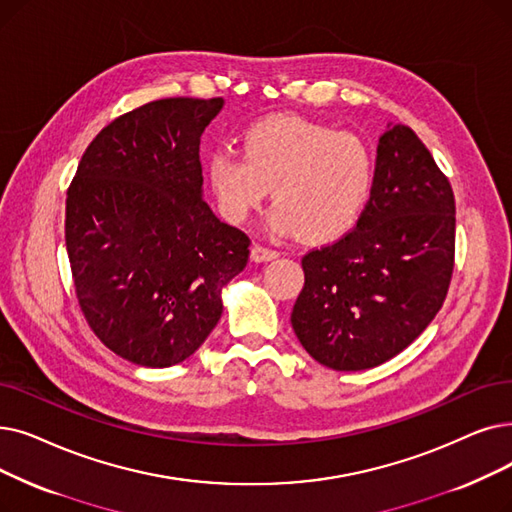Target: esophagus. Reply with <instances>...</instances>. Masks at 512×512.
Masks as SVG:
<instances>
[{
	"instance_id": "esophagus-1",
	"label": "esophagus",
	"mask_w": 512,
	"mask_h": 512,
	"mask_svg": "<svg viewBox=\"0 0 512 512\" xmlns=\"http://www.w3.org/2000/svg\"><path fill=\"white\" fill-rule=\"evenodd\" d=\"M278 257V251L276 249H270V247H263V244H253L251 247V259L255 263H263V261H272Z\"/></svg>"
}]
</instances>
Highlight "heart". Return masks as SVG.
I'll list each match as a JSON object with an SVG mask.
<instances>
[{"instance_id": "obj_1", "label": "heart", "mask_w": 512, "mask_h": 512, "mask_svg": "<svg viewBox=\"0 0 512 512\" xmlns=\"http://www.w3.org/2000/svg\"><path fill=\"white\" fill-rule=\"evenodd\" d=\"M242 154L219 148L207 161V180L230 224H242L272 192L270 224L320 244L347 234L372 190L374 163L353 133L295 115H272L240 138Z\"/></svg>"}]
</instances>
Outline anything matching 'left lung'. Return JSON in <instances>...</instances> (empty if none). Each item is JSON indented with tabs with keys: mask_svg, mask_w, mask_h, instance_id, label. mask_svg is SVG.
Wrapping results in <instances>:
<instances>
[{
	"mask_svg": "<svg viewBox=\"0 0 512 512\" xmlns=\"http://www.w3.org/2000/svg\"><path fill=\"white\" fill-rule=\"evenodd\" d=\"M454 244L448 177L408 125H389L358 224L301 259L305 284L291 314L297 339L332 370L391 360L446 301Z\"/></svg>",
	"mask_w": 512,
	"mask_h": 512,
	"instance_id": "obj_1",
	"label": "left lung"
}]
</instances>
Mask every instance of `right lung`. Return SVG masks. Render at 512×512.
Instances as JSON below:
<instances>
[{"instance_id":"obj_1","label":"right lung","mask_w":512,"mask_h":512,"mask_svg":"<svg viewBox=\"0 0 512 512\" xmlns=\"http://www.w3.org/2000/svg\"><path fill=\"white\" fill-rule=\"evenodd\" d=\"M221 98H163L108 123L66 192L64 240L94 335L146 368L180 364L221 318L249 236L203 201L198 150Z\"/></svg>"}]
</instances>
